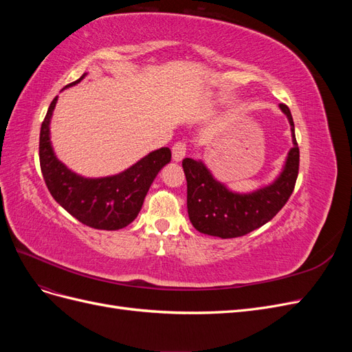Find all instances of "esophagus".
I'll return each mask as SVG.
<instances>
[{"mask_svg": "<svg viewBox=\"0 0 352 352\" xmlns=\"http://www.w3.org/2000/svg\"><path fill=\"white\" fill-rule=\"evenodd\" d=\"M172 155H173V162H176V163L182 162L186 155V145L184 142H176L172 146Z\"/></svg>", "mask_w": 352, "mask_h": 352, "instance_id": "1", "label": "esophagus"}]
</instances>
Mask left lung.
Here are the masks:
<instances>
[{
	"label": "left lung",
	"mask_w": 352,
	"mask_h": 352,
	"mask_svg": "<svg viewBox=\"0 0 352 352\" xmlns=\"http://www.w3.org/2000/svg\"><path fill=\"white\" fill-rule=\"evenodd\" d=\"M279 109L291 124L294 145L282 172L272 184L241 194L219 182L201 160L185 158L182 162L188 184V214L198 232L221 239L243 236L270 221L289 199L298 177L300 148L291 110L285 104H279Z\"/></svg>",
	"instance_id": "8db88e82"
}]
</instances>
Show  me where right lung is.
Instances as JSON below:
<instances>
[{
	"instance_id": "right-lung-1",
	"label": "right lung",
	"mask_w": 352,
	"mask_h": 352,
	"mask_svg": "<svg viewBox=\"0 0 352 352\" xmlns=\"http://www.w3.org/2000/svg\"><path fill=\"white\" fill-rule=\"evenodd\" d=\"M87 73L67 87L79 83ZM66 87V88H67ZM58 97L52 100L41 126L39 163L50 194L83 225L101 230L126 228L140 214L148 189L172 153L167 146L141 158L123 172L105 177H83L61 163L51 145L50 123Z\"/></svg>"
}]
</instances>
